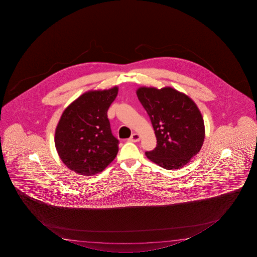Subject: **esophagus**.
I'll return each instance as SVG.
<instances>
[{
    "mask_svg": "<svg viewBox=\"0 0 257 257\" xmlns=\"http://www.w3.org/2000/svg\"><path fill=\"white\" fill-rule=\"evenodd\" d=\"M128 140L131 141V142H139L140 140V136L139 134H137V133H134V134L131 135Z\"/></svg>",
    "mask_w": 257,
    "mask_h": 257,
    "instance_id": "1",
    "label": "esophagus"
}]
</instances>
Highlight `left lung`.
Returning a JSON list of instances; mask_svg holds the SVG:
<instances>
[{
	"mask_svg": "<svg viewBox=\"0 0 257 257\" xmlns=\"http://www.w3.org/2000/svg\"><path fill=\"white\" fill-rule=\"evenodd\" d=\"M137 95L157 137L156 148L146 152L148 159L166 170L187 165L205 138L203 117L194 101L171 87H140Z\"/></svg>",
	"mask_w": 257,
	"mask_h": 257,
	"instance_id": "8db88e82",
	"label": "left lung"
}]
</instances>
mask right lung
<instances>
[{"mask_svg": "<svg viewBox=\"0 0 257 257\" xmlns=\"http://www.w3.org/2000/svg\"><path fill=\"white\" fill-rule=\"evenodd\" d=\"M117 90L87 91L62 114L55 145L63 163L76 174H99L117 156L119 141L111 133L107 111Z\"/></svg>", "mask_w": 257, "mask_h": 257, "instance_id": "obj_1", "label": "right lung"}]
</instances>
